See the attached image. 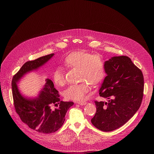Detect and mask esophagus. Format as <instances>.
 Here are the masks:
<instances>
[{
    "instance_id": "obj_1",
    "label": "esophagus",
    "mask_w": 154,
    "mask_h": 154,
    "mask_svg": "<svg viewBox=\"0 0 154 154\" xmlns=\"http://www.w3.org/2000/svg\"><path fill=\"white\" fill-rule=\"evenodd\" d=\"M75 103H77V104H79L81 105H84L86 103V102L85 101H81V102H75Z\"/></svg>"
}]
</instances>
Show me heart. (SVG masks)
<instances>
[{"label": "heart", "mask_w": 154, "mask_h": 154, "mask_svg": "<svg viewBox=\"0 0 154 154\" xmlns=\"http://www.w3.org/2000/svg\"><path fill=\"white\" fill-rule=\"evenodd\" d=\"M67 67L80 69V80L86 81L79 84L70 85L64 92L66 99L80 101L90 90L91 85H97L102 82L106 75L105 64L99 55L90 52L77 51L69 54L64 61ZM53 80L56 85L63 86L66 83L63 68H57L53 74Z\"/></svg>", "instance_id": "obj_1"}]
</instances>
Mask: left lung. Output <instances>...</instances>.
Wrapping results in <instances>:
<instances>
[{
  "label": "left lung",
  "instance_id": "8db88e82",
  "mask_svg": "<svg viewBox=\"0 0 154 154\" xmlns=\"http://www.w3.org/2000/svg\"><path fill=\"white\" fill-rule=\"evenodd\" d=\"M107 75L100 88V96L108 102L95 101L96 113L91 123L103 131L125 124L140 107L144 91L141 71L127 56L113 57L105 61Z\"/></svg>",
  "mask_w": 154,
  "mask_h": 154
}]
</instances>
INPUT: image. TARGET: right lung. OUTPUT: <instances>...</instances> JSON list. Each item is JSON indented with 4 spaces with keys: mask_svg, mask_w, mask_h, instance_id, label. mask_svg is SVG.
I'll use <instances>...</instances> for the list:
<instances>
[{
    "mask_svg": "<svg viewBox=\"0 0 154 154\" xmlns=\"http://www.w3.org/2000/svg\"><path fill=\"white\" fill-rule=\"evenodd\" d=\"M51 54L27 61L13 76L11 82L14 105L20 119L30 128L38 132L49 134L55 132L63 124L68 109L74 104L72 102H63L60 100L58 91L54 88L52 81L49 79L36 97L24 96L19 91L17 83L27 73L37 70L46 63L53 56ZM57 105L52 109L51 105ZM59 105L58 106L57 105Z\"/></svg>",
    "mask_w": 154,
    "mask_h": 154,
    "instance_id": "add662e5",
    "label": "right lung"
}]
</instances>
